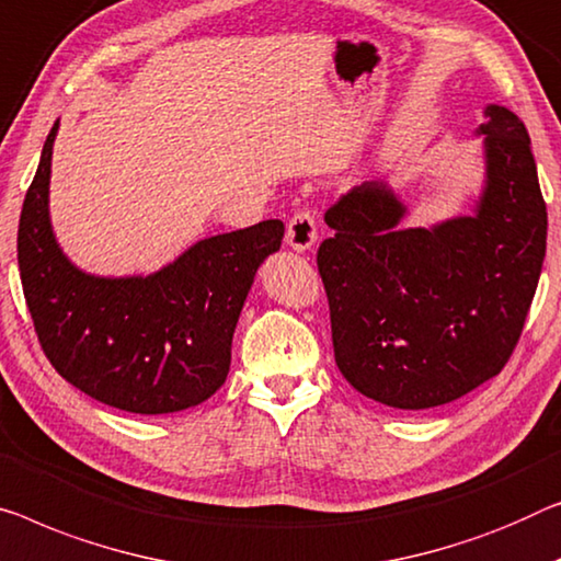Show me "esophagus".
<instances>
[{"instance_id":"34e87169","label":"esophagus","mask_w":561,"mask_h":561,"mask_svg":"<svg viewBox=\"0 0 561 561\" xmlns=\"http://www.w3.org/2000/svg\"><path fill=\"white\" fill-rule=\"evenodd\" d=\"M287 244L295 249V252H307L312 249L317 241V221L314 214L307 211V208H299V211L291 216L287 224Z\"/></svg>"}]
</instances>
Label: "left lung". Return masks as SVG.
<instances>
[{"instance_id":"obj_1","label":"left lung","mask_w":561,"mask_h":561,"mask_svg":"<svg viewBox=\"0 0 561 561\" xmlns=\"http://www.w3.org/2000/svg\"><path fill=\"white\" fill-rule=\"evenodd\" d=\"M486 181L473 216L403 229L405 204L365 181L328 208L317 266L334 363L365 398L425 411L501 373L524 330L547 252V204L524 123L486 105Z\"/></svg>"}]
</instances>
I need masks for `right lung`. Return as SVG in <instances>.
<instances>
[{
  "label": "right lung",
  "instance_id": "1",
  "mask_svg": "<svg viewBox=\"0 0 561 561\" xmlns=\"http://www.w3.org/2000/svg\"><path fill=\"white\" fill-rule=\"evenodd\" d=\"M60 121L42 148L24 196L16 262L47 360L100 403L161 415L194 408L224 386L241 307L284 224L196 241L148 277H95L78 270L49 224V169Z\"/></svg>",
  "mask_w": 561,
  "mask_h": 561
}]
</instances>
